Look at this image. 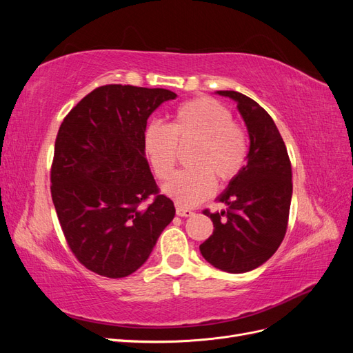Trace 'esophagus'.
Listing matches in <instances>:
<instances>
[{"label":"esophagus","mask_w":353,"mask_h":353,"mask_svg":"<svg viewBox=\"0 0 353 353\" xmlns=\"http://www.w3.org/2000/svg\"><path fill=\"white\" fill-rule=\"evenodd\" d=\"M176 215L178 216H191V215H194V212L191 210V209H187V208H183V206H178L176 208Z\"/></svg>","instance_id":"1"}]
</instances>
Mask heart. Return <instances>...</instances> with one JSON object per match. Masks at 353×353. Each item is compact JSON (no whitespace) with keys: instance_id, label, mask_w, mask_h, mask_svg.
I'll list each match as a JSON object with an SVG mask.
<instances>
[{"instance_id":"b5f03b06","label":"heart","mask_w":353,"mask_h":353,"mask_svg":"<svg viewBox=\"0 0 353 353\" xmlns=\"http://www.w3.org/2000/svg\"><path fill=\"white\" fill-rule=\"evenodd\" d=\"M194 143L188 156L191 169L178 172L163 187L178 205L194 206L219 184L240 175L249 159V138L234 122L230 109L210 97L183 103L168 126L152 123L144 132V152L157 179L166 181L178 162V145Z\"/></svg>"}]
</instances>
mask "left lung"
Instances as JSON below:
<instances>
[{
	"label": "left lung",
	"mask_w": 353,
	"mask_h": 353,
	"mask_svg": "<svg viewBox=\"0 0 353 353\" xmlns=\"http://www.w3.org/2000/svg\"><path fill=\"white\" fill-rule=\"evenodd\" d=\"M237 101L250 137L249 162L219 201L228 210H203L213 222L200 253L215 268L241 274L258 268L280 248L285 236L293 191L292 162L272 117L248 95L218 91Z\"/></svg>",
	"instance_id": "1"
}]
</instances>
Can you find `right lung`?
Here are the masks:
<instances>
[{
  "instance_id": "obj_1",
  "label": "right lung",
  "mask_w": 353,
  "mask_h": 353,
  "mask_svg": "<svg viewBox=\"0 0 353 353\" xmlns=\"http://www.w3.org/2000/svg\"><path fill=\"white\" fill-rule=\"evenodd\" d=\"M175 99L163 88L103 85L59 128L51 197L69 249L95 274L135 272L175 216L174 201L160 194L144 157L148 116Z\"/></svg>"
}]
</instances>
